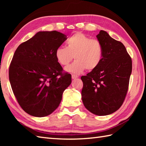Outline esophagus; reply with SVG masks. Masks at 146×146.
<instances>
[{"label": "esophagus", "mask_w": 146, "mask_h": 146, "mask_svg": "<svg viewBox=\"0 0 146 146\" xmlns=\"http://www.w3.org/2000/svg\"><path fill=\"white\" fill-rule=\"evenodd\" d=\"M78 76H77V75H71V78H72V79H76V78H78Z\"/></svg>", "instance_id": "34e87169"}]
</instances>
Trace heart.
Returning a JSON list of instances; mask_svg holds the SVG:
<instances>
[{
  "label": "heart",
  "mask_w": 146,
  "mask_h": 146,
  "mask_svg": "<svg viewBox=\"0 0 146 146\" xmlns=\"http://www.w3.org/2000/svg\"><path fill=\"white\" fill-rule=\"evenodd\" d=\"M74 58L75 61L66 68V71L80 74L85 69L92 71L97 68L103 58L100 42L82 33L74 34L66 42V47L60 46L55 51V57L62 66H66Z\"/></svg>",
  "instance_id": "heart-1"
}]
</instances>
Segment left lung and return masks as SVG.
Returning a JSON list of instances; mask_svg holds the SVG:
<instances>
[{"mask_svg":"<svg viewBox=\"0 0 146 146\" xmlns=\"http://www.w3.org/2000/svg\"><path fill=\"white\" fill-rule=\"evenodd\" d=\"M97 38L103 49V58L97 68L82 76V98L90 112L107 115L122 106L127 93L132 60L122 42L101 30Z\"/></svg>","mask_w":146,"mask_h":146,"instance_id":"left-lung-1","label":"left lung"}]
</instances>
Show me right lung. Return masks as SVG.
I'll return each instance as SVG.
<instances>
[{
  "label": "right lung",
  "instance_id": "right-lung-1",
  "mask_svg": "<svg viewBox=\"0 0 146 146\" xmlns=\"http://www.w3.org/2000/svg\"><path fill=\"white\" fill-rule=\"evenodd\" d=\"M67 39L64 34L40 31L18 46L9 70L12 90L21 107L34 117L56 109L71 75L63 72L55 51Z\"/></svg>",
  "mask_w": 146,
  "mask_h": 146
}]
</instances>
